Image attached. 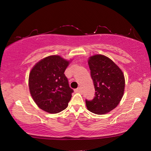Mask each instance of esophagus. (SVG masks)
Here are the masks:
<instances>
[{"label": "esophagus", "instance_id": "obj_1", "mask_svg": "<svg viewBox=\"0 0 151 151\" xmlns=\"http://www.w3.org/2000/svg\"><path fill=\"white\" fill-rule=\"evenodd\" d=\"M80 91H81V88H80V87L77 88L76 89V92H78V93H80Z\"/></svg>", "mask_w": 151, "mask_h": 151}]
</instances>
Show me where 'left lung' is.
Listing matches in <instances>:
<instances>
[{
  "mask_svg": "<svg viewBox=\"0 0 151 151\" xmlns=\"http://www.w3.org/2000/svg\"><path fill=\"white\" fill-rule=\"evenodd\" d=\"M88 64L95 87V97L86 100L88 110L96 114H106L119 104L125 87L123 72L108 57L95 55Z\"/></svg>",
  "mask_w": 151,
  "mask_h": 151,
  "instance_id": "1",
  "label": "left lung"
}]
</instances>
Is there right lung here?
<instances>
[{
    "label": "right lung",
    "mask_w": 151,
    "mask_h": 151,
    "mask_svg": "<svg viewBox=\"0 0 151 151\" xmlns=\"http://www.w3.org/2000/svg\"><path fill=\"white\" fill-rule=\"evenodd\" d=\"M69 64V61L60 55H50L39 61L31 70L29 91L42 110L58 113L67 107L73 92L64 73Z\"/></svg>",
    "instance_id": "obj_1"
}]
</instances>
